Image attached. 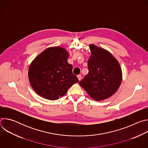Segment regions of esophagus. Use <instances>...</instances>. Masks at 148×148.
Listing matches in <instances>:
<instances>
[{"label": "esophagus", "mask_w": 148, "mask_h": 148, "mask_svg": "<svg viewBox=\"0 0 148 148\" xmlns=\"http://www.w3.org/2000/svg\"><path fill=\"white\" fill-rule=\"evenodd\" d=\"M77 77H78L79 81H81V79H82V76H81V75H77Z\"/></svg>", "instance_id": "obj_1"}]
</instances>
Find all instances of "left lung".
Instances as JSON below:
<instances>
[{"instance_id":"8db88e82","label":"left lung","mask_w":148,"mask_h":148,"mask_svg":"<svg viewBox=\"0 0 148 148\" xmlns=\"http://www.w3.org/2000/svg\"><path fill=\"white\" fill-rule=\"evenodd\" d=\"M88 61V73L79 85L97 101L108 98L118 90L122 79L119 62L110 52L93 44Z\"/></svg>"}]
</instances>
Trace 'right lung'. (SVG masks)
<instances>
[{
  "mask_svg": "<svg viewBox=\"0 0 148 148\" xmlns=\"http://www.w3.org/2000/svg\"><path fill=\"white\" fill-rule=\"evenodd\" d=\"M69 56L65 49L52 47L33 60L28 77L31 86L38 95L49 100H57L79 82L73 74V66L67 61Z\"/></svg>",
  "mask_w": 148,
  "mask_h": 148,
  "instance_id": "obj_1",
  "label": "right lung"
}]
</instances>
